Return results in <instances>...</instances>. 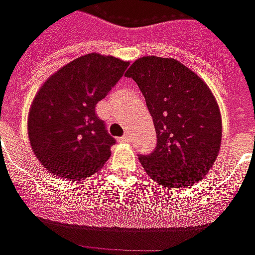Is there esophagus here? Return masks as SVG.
I'll use <instances>...</instances> for the list:
<instances>
[{
	"label": "esophagus",
	"mask_w": 255,
	"mask_h": 255,
	"mask_svg": "<svg viewBox=\"0 0 255 255\" xmlns=\"http://www.w3.org/2000/svg\"><path fill=\"white\" fill-rule=\"evenodd\" d=\"M131 140V137H130V134L126 131L125 134L122 135V137H120V141L121 142H129V141Z\"/></svg>",
	"instance_id": "esophagus-1"
}]
</instances>
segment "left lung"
Listing matches in <instances>:
<instances>
[{
  "mask_svg": "<svg viewBox=\"0 0 255 255\" xmlns=\"http://www.w3.org/2000/svg\"><path fill=\"white\" fill-rule=\"evenodd\" d=\"M126 76L144 95L157 135L155 150L138 156L145 172L164 187L194 185L222 144V115L211 89L174 58L142 57Z\"/></svg>",
  "mask_w": 255,
  "mask_h": 255,
  "instance_id": "obj_1",
  "label": "left lung"
}]
</instances>
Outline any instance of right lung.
I'll return each instance as SVG.
<instances>
[{
    "mask_svg": "<svg viewBox=\"0 0 255 255\" xmlns=\"http://www.w3.org/2000/svg\"><path fill=\"white\" fill-rule=\"evenodd\" d=\"M129 62L91 53L44 81L28 115V137L44 168L69 181L85 179L105 166L115 144L95 113Z\"/></svg>",
    "mask_w": 255,
    "mask_h": 255,
    "instance_id": "right-lung-1",
    "label": "right lung"
}]
</instances>
